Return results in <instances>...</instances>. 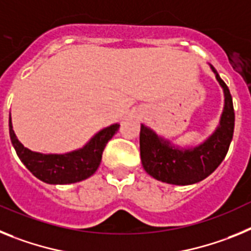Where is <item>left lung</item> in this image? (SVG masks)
<instances>
[{
    "instance_id": "1",
    "label": "left lung",
    "mask_w": 251,
    "mask_h": 251,
    "mask_svg": "<svg viewBox=\"0 0 251 251\" xmlns=\"http://www.w3.org/2000/svg\"><path fill=\"white\" fill-rule=\"evenodd\" d=\"M211 69L224 88L225 107L220 126L203 144L195 149H178L169 141L159 138L149 127L141 125V162L144 169L152 178L177 186L193 184L208 177L225 159L234 135V104L228 87L212 65Z\"/></svg>"
}]
</instances>
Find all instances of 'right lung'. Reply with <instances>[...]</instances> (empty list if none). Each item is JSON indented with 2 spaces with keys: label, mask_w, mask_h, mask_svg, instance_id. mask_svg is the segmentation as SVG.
Segmentation results:
<instances>
[{
  "label": "right lung",
  "mask_w": 251,
  "mask_h": 251,
  "mask_svg": "<svg viewBox=\"0 0 251 251\" xmlns=\"http://www.w3.org/2000/svg\"><path fill=\"white\" fill-rule=\"evenodd\" d=\"M11 143L27 169L38 179L49 184H69L91 177L99 168L106 144L117 132L120 125L115 124L96 134L83 149L67 154H40L25 148L17 140L10 121Z\"/></svg>",
  "instance_id": "add662e5"
}]
</instances>
